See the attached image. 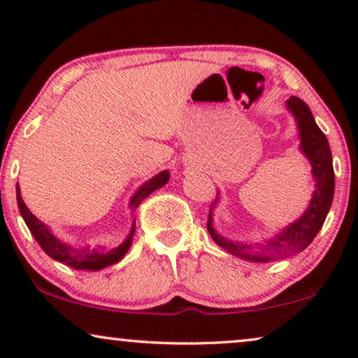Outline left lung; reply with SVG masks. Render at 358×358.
I'll list each match as a JSON object with an SVG mask.
<instances>
[{
	"label": "left lung",
	"instance_id": "1",
	"mask_svg": "<svg viewBox=\"0 0 358 358\" xmlns=\"http://www.w3.org/2000/svg\"><path fill=\"white\" fill-rule=\"evenodd\" d=\"M288 110L295 115L298 130H300V150L303 155L310 159L311 173L316 180V190L313 192L311 202L308 205L306 212L301 215L296 222L278 233L277 236L268 239L261 246H251V244L233 243L224 239L215 231L212 227V210L217 205V200L212 203L208 213L207 229L213 241L227 249L233 256L248 259L254 262H272L280 261L300 252L306 246H310L313 239L320 229L329 212L332 197H334V168H332V155L326 135L322 134L320 127L316 125L313 114L305 102L298 97H290L287 101Z\"/></svg>",
	"mask_w": 358,
	"mask_h": 358
}]
</instances>
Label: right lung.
<instances>
[{
	"instance_id": "right-lung-1",
	"label": "right lung",
	"mask_w": 358,
	"mask_h": 358,
	"mask_svg": "<svg viewBox=\"0 0 358 358\" xmlns=\"http://www.w3.org/2000/svg\"><path fill=\"white\" fill-rule=\"evenodd\" d=\"M169 180V173L168 171H163V173L156 174L155 178L141 185V187L134 194V197L130 200V208L131 212H135L136 207L141 203V200L148 197L151 192H155L156 189L163 187V185ZM16 197H17V207L19 212H21L24 222H26L29 231L32 233V236L36 238L43 251H45L48 256L55 261L66 264L76 271H99V268H104L107 266H112V264L119 262L122 257L125 256L127 251H129L131 246V238L135 234V222L134 227L130 229V234L120 246H117L110 251H106V249H78L73 248L70 244L60 241L53 236L50 229H48L47 224H43L37 217H34L31 210L26 207L24 200L21 197V189H19V184H16Z\"/></svg>"
}]
</instances>
